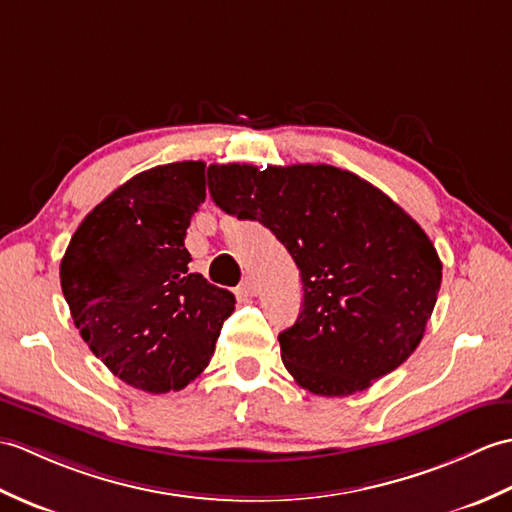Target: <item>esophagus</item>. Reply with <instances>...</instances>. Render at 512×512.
<instances>
[{"label": "esophagus", "mask_w": 512, "mask_h": 512, "mask_svg": "<svg viewBox=\"0 0 512 512\" xmlns=\"http://www.w3.org/2000/svg\"><path fill=\"white\" fill-rule=\"evenodd\" d=\"M241 293H245V295H256V282H254V278H245L243 282H241Z\"/></svg>", "instance_id": "obj_1"}]
</instances>
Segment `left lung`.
<instances>
[{"instance_id": "obj_1", "label": "left lung", "mask_w": 512, "mask_h": 512, "mask_svg": "<svg viewBox=\"0 0 512 512\" xmlns=\"http://www.w3.org/2000/svg\"><path fill=\"white\" fill-rule=\"evenodd\" d=\"M210 195L276 234L300 269L302 311L278 335L295 383L348 396L396 370L425 335L442 263L410 214L328 164H212Z\"/></svg>"}]
</instances>
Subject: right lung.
<instances>
[{"instance_id": "obj_1", "label": "right lung", "mask_w": 512, "mask_h": 512, "mask_svg": "<svg viewBox=\"0 0 512 512\" xmlns=\"http://www.w3.org/2000/svg\"><path fill=\"white\" fill-rule=\"evenodd\" d=\"M206 164L144 170L100 201L61 260V289L94 355L133 388L166 394L206 370L234 295L190 274L184 245Z\"/></svg>"}]
</instances>
